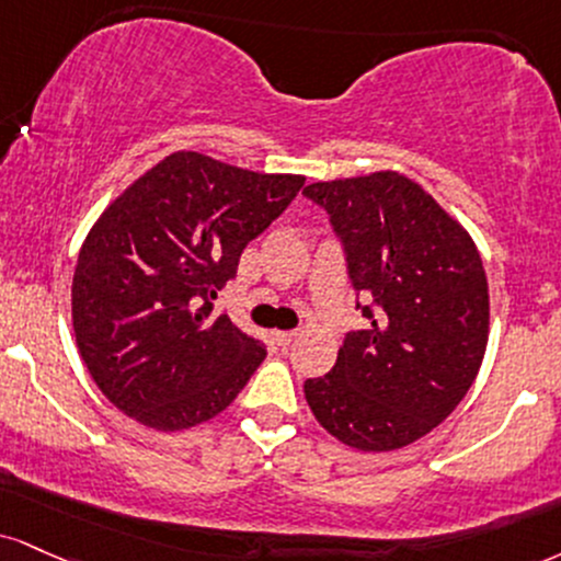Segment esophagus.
<instances>
[{"instance_id": "obj_1", "label": "esophagus", "mask_w": 561, "mask_h": 561, "mask_svg": "<svg viewBox=\"0 0 561 561\" xmlns=\"http://www.w3.org/2000/svg\"><path fill=\"white\" fill-rule=\"evenodd\" d=\"M274 340H276V345H289V342H295L298 340V329H289V332H274Z\"/></svg>"}]
</instances>
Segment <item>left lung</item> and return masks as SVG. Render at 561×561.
<instances>
[{"instance_id": "1", "label": "left lung", "mask_w": 561, "mask_h": 561, "mask_svg": "<svg viewBox=\"0 0 561 561\" xmlns=\"http://www.w3.org/2000/svg\"><path fill=\"white\" fill-rule=\"evenodd\" d=\"M345 251L366 329L302 383L316 421L347 447L391 451L426 436L473 387L489 342V282L473 240L397 172L313 182Z\"/></svg>"}]
</instances>
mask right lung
<instances>
[{
	"mask_svg": "<svg viewBox=\"0 0 561 561\" xmlns=\"http://www.w3.org/2000/svg\"><path fill=\"white\" fill-rule=\"evenodd\" d=\"M306 185L178 151L101 214L72 276L78 350L106 400L148 428L219 415L266 357L216 293Z\"/></svg>",
	"mask_w": 561,
	"mask_h": 561,
	"instance_id": "right-lung-1",
	"label": "right lung"
}]
</instances>
